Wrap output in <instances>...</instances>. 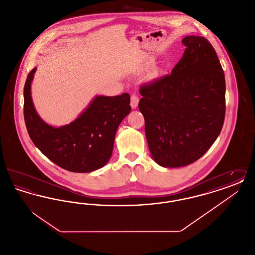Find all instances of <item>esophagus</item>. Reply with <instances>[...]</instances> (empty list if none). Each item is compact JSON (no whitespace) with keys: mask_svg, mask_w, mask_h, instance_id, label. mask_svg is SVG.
<instances>
[{"mask_svg":"<svg viewBox=\"0 0 255 255\" xmlns=\"http://www.w3.org/2000/svg\"><path fill=\"white\" fill-rule=\"evenodd\" d=\"M138 100H139V98H138L136 95H132V97H131V103H130L132 109H135L137 107Z\"/></svg>","mask_w":255,"mask_h":255,"instance_id":"34e87169","label":"esophagus"}]
</instances>
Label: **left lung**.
I'll use <instances>...</instances> for the list:
<instances>
[{"instance_id": "left-lung-1", "label": "left lung", "mask_w": 255, "mask_h": 255, "mask_svg": "<svg viewBox=\"0 0 255 255\" xmlns=\"http://www.w3.org/2000/svg\"><path fill=\"white\" fill-rule=\"evenodd\" d=\"M172 73L139 88L148 147L163 167L186 166L205 155L221 133L226 81L214 48L205 37L185 36Z\"/></svg>"}]
</instances>
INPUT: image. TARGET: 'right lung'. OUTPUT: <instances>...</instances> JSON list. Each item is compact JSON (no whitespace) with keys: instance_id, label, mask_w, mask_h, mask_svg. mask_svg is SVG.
Wrapping results in <instances>:
<instances>
[{"instance_id":"1","label":"right lung","mask_w":255,"mask_h":255,"mask_svg":"<svg viewBox=\"0 0 255 255\" xmlns=\"http://www.w3.org/2000/svg\"><path fill=\"white\" fill-rule=\"evenodd\" d=\"M35 71L28 73L24 87V122L34 145L63 169L88 173L103 167L112 156L117 130L131 111L130 96H98L74 122L55 128L34 109L30 87Z\"/></svg>"}]
</instances>
